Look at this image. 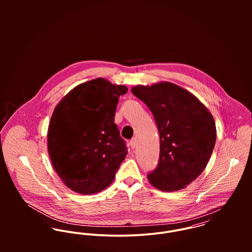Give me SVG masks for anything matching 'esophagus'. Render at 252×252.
<instances>
[{
	"instance_id": "34e87169",
	"label": "esophagus",
	"mask_w": 252,
	"mask_h": 252,
	"mask_svg": "<svg viewBox=\"0 0 252 252\" xmlns=\"http://www.w3.org/2000/svg\"><path fill=\"white\" fill-rule=\"evenodd\" d=\"M137 144H138L137 139H132V140L130 141V146H131L132 148H135V147L137 146Z\"/></svg>"
}]
</instances>
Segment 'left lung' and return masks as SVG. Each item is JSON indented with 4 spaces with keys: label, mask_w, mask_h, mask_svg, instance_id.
I'll use <instances>...</instances> for the list:
<instances>
[{
    "label": "left lung",
    "mask_w": 252,
    "mask_h": 252,
    "mask_svg": "<svg viewBox=\"0 0 252 252\" xmlns=\"http://www.w3.org/2000/svg\"><path fill=\"white\" fill-rule=\"evenodd\" d=\"M132 93L152 112L160 135V158L149 183L165 192L185 188L205 170L216 140V122L191 92L169 81L137 85Z\"/></svg>",
    "instance_id": "8db88e82"
}]
</instances>
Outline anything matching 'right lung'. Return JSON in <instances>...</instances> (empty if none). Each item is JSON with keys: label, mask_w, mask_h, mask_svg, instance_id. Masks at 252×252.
Listing matches in <instances>:
<instances>
[{"label": "right lung", "mask_w": 252, "mask_h": 252, "mask_svg": "<svg viewBox=\"0 0 252 252\" xmlns=\"http://www.w3.org/2000/svg\"><path fill=\"white\" fill-rule=\"evenodd\" d=\"M124 85L98 77L78 84L54 108L47 130L52 166L73 192L106 189L127 155L114 115Z\"/></svg>", "instance_id": "obj_1"}]
</instances>
